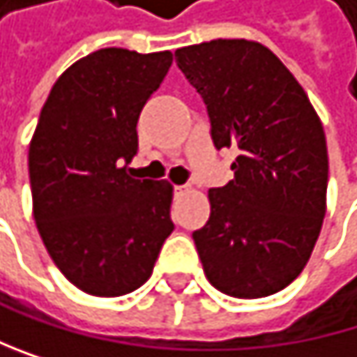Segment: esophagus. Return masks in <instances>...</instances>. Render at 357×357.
I'll list each match as a JSON object with an SVG mask.
<instances>
[{"label": "esophagus", "instance_id": "esophagus-1", "mask_svg": "<svg viewBox=\"0 0 357 357\" xmlns=\"http://www.w3.org/2000/svg\"><path fill=\"white\" fill-rule=\"evenodd\" d=\"M189 191V185H176V193H185Z\"/></svg>", "mask_w": 357, "mask_h": 357}]
</instances>
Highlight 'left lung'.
I'll list each match as a JSON object with an SVG mask.
<instances>
[{"label": "left lung", "instance_id": "8db88e82", "mask_svg": "<svg viewBox=\"0 0 357 357\" xmlns=\"http://www.w3.org/2000/svg\"><path fill=\"white\" fill-rule=\"evenodd\" d=\"M174 55L206 104L215 146L238 151L234 178L208 191L211 217L193 231L204 275L234 298L277 294L307 266L326 217L321 119L255 40H211Z\"/></svg>", "mask_w": 357, "mask_h": 357}]
</instances>
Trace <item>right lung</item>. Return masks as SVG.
Instances as JSON below:
<instances>
[{
    "mask_svg": "<svg viewBox=\"0 0 357 357\" xmlns=\"http://www.w3.org/2000/svg\"><path fill=\"white\" fill-rule=\"evenodd\" d=\"M172 52L100 48L52 84L29 142L33 219L44 247L80 291L140 287L172 234L168 181L134 178L138 116Z\"/></svg>",
    "mask_w": 357,
    "mask_h": 357,
    "instance_id": "1",
    "label": "right lung"
}]
</instances>
